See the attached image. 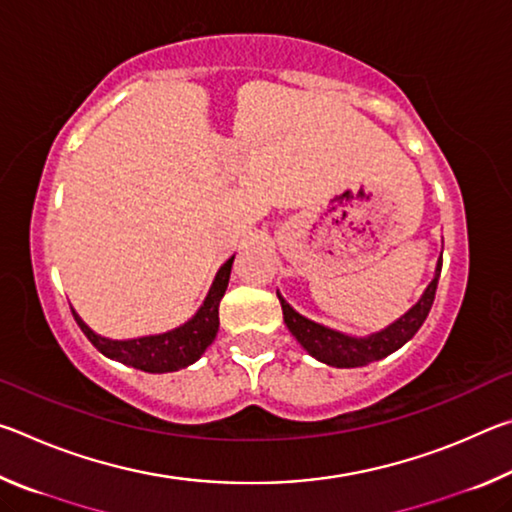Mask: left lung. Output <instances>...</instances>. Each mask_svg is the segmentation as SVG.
<instances>
[{
    "mask_svg": "<svg viewBox=\"0 0 512 512\" xmlns=\"http://www.w3.org/2000/svg\"><path fill=\"white\" fill-rule=\"evenodd\" d=\"M440 268H443V259L438 262L436 277H433L427 291H424V296L418 300V305L411 307L400 320H395L393 325H388L377 334L366 336V339H354V336H345L341 332H334V329L318 325L314 320L300 316L298 311H293L287 302L280 298V293H277V298H280L284 323H287L289 332L296 336L298 343L311 354V357L327 363V366L359 368L366 366V363L388 357L391 352L400 350L406 341L413 339L415 332H418L424 320H427L433 298H436Z\"/></svg>",
    "mask_w": 512,
    "mask_h": 512,
    "instance_id": "1",
    "label": "left lung"
}]
</instances>
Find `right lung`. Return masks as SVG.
<instances>
[{
	"instance_id": "right-lung-1",
	"label": "right lung",
	"mask_w": 512,
	"mask_h": 512,
	"mask_svg": "<svg viewBox=\"0 0 512 512\" xmlns=\"http://www.w3.org/2000/svg\"><path fill=\"white\" fill-rule=\"evenodd\" d=\"M232 262H235V257H230L219 268V273H216L212 282V289L207 293L203 307L196 311V316L183 327L171 329L167 334L142 336V339L131 341H110L94 334L72 311L74 320L79 323L83 334L88 336L94 348L110 359L126 363V366H133L144 372H173L187 368L201 357L207 350V345L214 341L216 332H219V302L225 289H228Z\"/></svg>"
}]
</instances>
